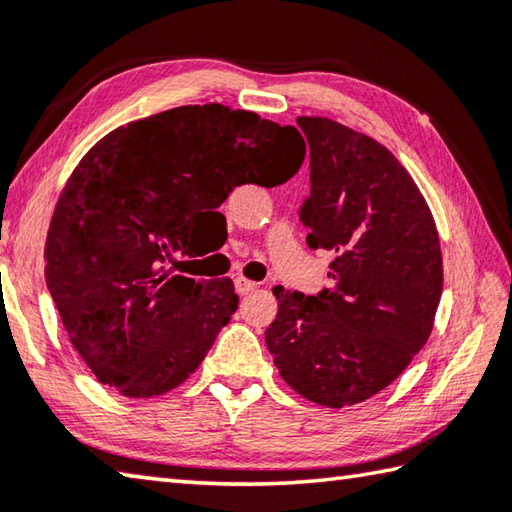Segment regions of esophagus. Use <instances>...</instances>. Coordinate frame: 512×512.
<instances>
[{"label":"esophagus","instance_id":"obj_1","mask_svg":"<svg viewBox=\"0 0 512 512\" xmlns=\"http://www.w3.org/2000/svg\"><path fill=\"white\" fill-rule=\"evenodd\" d=\"M257 288V284L255 282H250V279H244V277H237L235 279V290L239 295H248V293H253V290Z\"/></svg>","mask_w":512,"mask_h":512}]
</instances>
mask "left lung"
Instances as JSON below:
<instances>
[{
  "instance_id": "left-lung-1",
  "label": "left lung",
  "mask_w": 512,
  "mask_h": 512,
  "mask_svg": "<svg viewBox=\"0 0 512 512\" xmlns=\"http://www.w3.org/2000/svg\"><path fill=\"white\" fill-rule=\"evenodd\" d=\"M310 148L299 206L308 248L333 250L317 295L275 286L266 346L284 382L319 406L377 395L426 344L444 270L437 228L413 177L373 137L326 117H297Z\"/></svg>"
}]
</instances>
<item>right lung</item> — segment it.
I'll use <instances>...</instances> for the list:
<instances>
[{"label": "right lung", "instance_id": "obj_1", "mask_svg": "<svg viewBox=\"0 0 512 512\" xmlns=\"http://www.w3.org/2000/svg\"><path fill=\"white\" fill-rule=\"evenodd\" d=\"M306 157L293 126L222 104L179 106L97 142L70 175L46 239V286L70 344L126 397L195 373L237 310L228 277L173 275L235 186L288 182Z\"/></svg>", "mask_w": 512, "mask_h": 512}]
</instances>
